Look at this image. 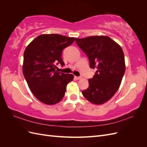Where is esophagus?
Masks as SVG:
<instances>
[{"mask_svg":"<svg viewBox=\"0 0 147 147\" xmlns=\"http://www.w3.org/2000/svg\"><path fill=\"white\" fill-rule=\"evenodd\" d=\"M75 78L76 79V80H80L82 78H81L80 77H76V76H75Z\"/></svg>","mask_w":147,"mask_h":147,"instance_id":"obj_1","label":"esophagus"}]
</instances>
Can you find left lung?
<instances>
[{
	"label": "left lung",
	"mask_w": 147,
	"mask_h": 147,
	"mask_svg": "<svg viewBox=\"0 0 147 147\" xmlns=\"http://www.w3.org/2000/svg\"><path fill=\"white\" fill-rule=\"evenodd\" d=\"M75 42L88 57L90 68L96 70L82 94L93 104H103L117 92L125 72L122 48L107 35L77 38Z\"/></svg>",
	"instance_id": "left-lung-1"
}]
</instances>
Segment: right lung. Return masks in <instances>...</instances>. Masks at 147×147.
I'll return each instance as SVG.
<instances>
[{
	"instance_id": "right-lung-1",
	"label": "right lung",
	"mask_w": 147,
	"mask_h": 147,
	"mask_svg": "<svg viewBox=\"0 0 147 147\" xmlns=\"http://www.w3.org/2000/svg\"><path fill=\"white\" fill-rule=\"evenodd\" d=\"M75 39L59 34H42L25 49L24 77L32 94L43 104L55 105L59 102L67 84L73 80L72 74L57 72L55 64L64 65L62 51Z\"/></svg>"
}]
</instances>
